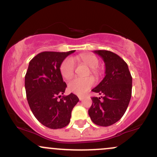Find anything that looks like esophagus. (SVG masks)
Returning <instances> with one entry per match:
<instances>
[{
    "label": "esophagus",
    "mask_w": 157,
    "mask_h": 157,
    "mask_svg": "<svg viewBox=\"0 0 157 157\" xmlns=\"http://www.w3.org/2000/svg\"><path fill=\"white\" fill-rule=\"evenodd\" d=\"M78 98H79V100H83L84 97L82 96V95H78Z\"/></svg>",
    "instance_id": "1"
}]
</instances>
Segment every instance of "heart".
Returning a JSON list of instances; mask_svg holds the SVG:
<instances>
[{
	"instance_id": "obj_1",
	"label": "heart",
	"mask_w": 157,
	"mask_h": 157,
	"mask_svg": "<svg viewBox=\"0 0 157 157\" xmlns=\"http://www.w3.org/2000/svg\"><path fill=\"white\" fill-rule=\"evenodd\" d=\"M75 60H80L83 62L85 64L87 65L89 68H91V73L93 75H97L100 74V71L98 69L99 66V60L98 58L94 55H84L80 57H69L66 58L63 61L60 65V73L62 76L65 79H70L75 74ZM94 84V80L92 77H87V78H74L68 82V88L70 91L77 94H82L86 93L89 89Z\"/></svg>"
}]
</instances>
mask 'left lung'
Wrapping results in <instances>:
<instances>
[{
    "label": "left lung",
    "mask_w": 157,
    "mask_h": 157,
    "mask_svg": "<svg viewBox=\"0 0 157 157\" xmlns=\"http://www.w3.org/2000/svg\"><path fill=\"white\" fill-rule=\"evenodd\" d=\"M105 65V76L91 91L101 97H91L89 114L94 124L109 126L123 116L131 97L132 77L126 63L112 52L97 50Z\"/></svg>",
    "instance_id": "1"
}]
</instances>
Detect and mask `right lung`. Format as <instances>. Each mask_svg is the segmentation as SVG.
<instances>
[{"mask_svg":"<svg viewBox=\"0 0 157 157\" xmlns=\"http://www.w3.org/2000/svg\"><path fill=\"white\" fill-rule=\"evenodd\" d=\"M73 52H43L29 64L25 76L27 101L36 119L49 128L66 127L79 101L72 93L61 97L67 86L63 80L60 65Z\"/></svg>","mask_w":157,"mask_h":157,"instance_id":"right-lung-1","label":"right lung"}]
</instances>
